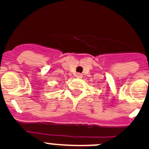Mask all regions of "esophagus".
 Wrapping results in <instances>:
<instances>
[{
    "mask_svg": "<svg viewBox=\"0 0 149 149\" xmlns=\"http://www.w3.org/2000/svg\"><path fill=\"white\" fill-rule=\"evenodd\" d=\"M76 77H77V78H81V77H83L82 74H81V73H77V74H76Z\"/></svg>",
    "mask_w": 149,
    "mask_h": 149,
    "instance_id": "esophagus-1",
    "label": "esophagus"
}]
</instances>
